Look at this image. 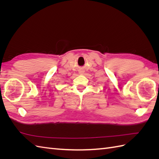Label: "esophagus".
Instances as JSON below:
<instances>
[{
  "label": "esophagus",
  "instance_id": "obj_1",
  "mask_svg": "<svg viewBox=\"0 0 159 159\" xmlns=\"http://www.w3.org/2000/svg\"><path fill=\"white\" fill-rule=\"evenodd\" d=\"M80 74H83V71H80Z\"/></svg>",
  "mask_w": 159,
  "mask_h": 159
}]
</instances>
